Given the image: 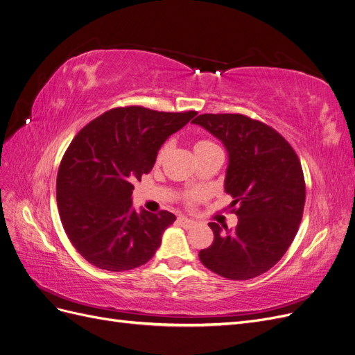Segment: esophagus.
Segmentation results:
<instances>
[{
    "label": "esophagus",
    "instance_id": "1",
    "mask_svg": "<svg viewBox=\"0 0 355 355\" xmlns=\"http://www.w3.org/2000/svg\"><path fill=\"white\" fill-rule=\"evenodd\" d=\"M178 220H179V223H180L183 227H187V229H188V227H192V225L195 224V221L191 220V218H188V217H179Z\"/></svg>",
    "mask_w": 355,
    "mask_h": 355
}]
</instances>
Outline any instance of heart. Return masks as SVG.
<instances>
[{"label": "heart", "mask_w": 355, "mask_h": 355, "mask_svg": "<svg viewBox=\"0 0 355 355\" xmlns=\"http://www.w3.org/2000/svg\"><path fill=\"white\" fill-rule=\"evenodd\" d=\"M217 147L214 143H211V141H207V139H201V141H196V143L193 144V151L195 153H201V151H205V150H209V148H214ZM170 151V144L166 143L157 153V162H163L166 159V155L168 154ZM192 200H195V198H198V195H192L191 196Z\"/></svg>", "instance_id": "b5f03b06"}]
</instances>
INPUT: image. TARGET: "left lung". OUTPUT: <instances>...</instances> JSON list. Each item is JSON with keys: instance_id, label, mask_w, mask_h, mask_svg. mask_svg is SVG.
Masks as SVG:
<instances>
[{"instance_id": "left-lung-1", "label": "left lung", "mask_w": 355, "mask_h": 355, "mask_svg": "<svg viewBox=\"0 0 355 355\" xmlns=\"http://www.w3.org/2000/svg\"><path fill=\"white\" fill-rule=\"evenodd\" d=\"M192 123L218 138L229 154L224 191L239 217L233 230L208 224L214 242L200 259L227 279L262 275L284 257L299 230L306 200L300 160L271 126L245 115L205 113Z\"/></svg>"}]
</instances>
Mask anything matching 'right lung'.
Listing matches in <instances>:
<instances>
[{
  "label": "right lung",
  "mask_w": 355,
  "mask_h": 355,
  "mask_svg": "<svg viewBox=\"0 0 355 355\" xmlns=\"http://www.w3.org/2000/svg\"><path fill=\"white\" fill-rule=\"evenodd\" d=\"M195 115L116 107L71 141L56 178V201L68 239L87 262L122 272L154 257L176 217L168 211L137 212L132 183L151 172L164 141Z\"/></svg>",
  "instance_id": "add662e5"
}]
</instances>
